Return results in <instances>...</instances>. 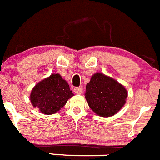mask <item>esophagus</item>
<instances>
[{
    "instance_id": "34e87169",
    "label": "esophagus",
    "mask_w": 160,
    "mask_h": 160,
    "mask_svg": "<svg viewBox=\"0 0 160 160\" xmlns=\"http://www.w3.org/2000/svg\"><path fill=\"white\" fill-rule=\"evenodd\" d=\"M74 92H75L76 93H77V94H81V93H83V89H82V88H80V87H79V88H74Z\"/></svg>"
}]
</instances>
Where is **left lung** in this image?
Listing matches in <instances>:
<instances>
[{"instance_id": "obj_1", "label": "left lung", "mask_w": 160, "mask_h": 160, "mask_svg": "<svg viewBox=\"0 0 160 160\" xmlns=\"http://www.w3.org/2000/svg\"><path fill=\"white\" fill-rule=\"evenodd\" d=\"M127 96V90L122 84L100 72L93 74L86 86L88 105L101 117L115 114L125 104Z\"/></svg>"}]
</instances>
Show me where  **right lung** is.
I'll use <instances>...</instances> for the list:
<instances>
[{
  "mask_svg": "<svg viewBox=\"0 0 160 160\" xmlns=\"http://www.w3.org/2000/svg\"><path fill=\"white\" fill-rule=\"evenodd\" d=\"M72 96L73 93L67 82L59 74H52L35 85L30 100L34 107L39 108L40 112L52 114L60 110Z\"/></svg>",
  "mask_w": 160,
  "mask_h": 160,
  "instance_id": "1",
  "label": "right lung"
}]
</instances>
